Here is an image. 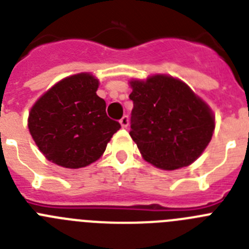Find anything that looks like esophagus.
Wrapping results in <instances>:
<instances>
[{
  "label": "esophagus",
  "instance_id": "esophagus-1",
  "mask_svg": "<svg viewBox=\"0 0 249 249\" xmlns=\"http://www.w3.org/2000/svg\"><path fill=\"white\" fill-rule=\"evenodd\" d=\"M120 123L121 126H122V128H127V127H128V117H127V116H123L120 120Z\"/></svg>",
  "mask_w": 249,
  "mask_h": 249
}]
</instances>
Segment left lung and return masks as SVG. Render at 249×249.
Wrapping results in <instances>:
<instances>
[{
	"label": "left lung",
	"instance_id": "8db88e82",
	"mask_svg": "<svg viewBox=\"0 0 249 249\" xmlns=\"http://www.w3.org/2000/svg\"><path fill=\"white\" fill-rule=\"evenodd\" d=\"M129 136L148 163L166 171L190 166L214 132L212 109L181 80L167 74L129 81Z\"/></svg>",
	"mask_w": 249,
	"mask_h": 249
}]
</instances>
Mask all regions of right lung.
<instances>
[{"label": "right lung", "mask_w": 249, "mask_h": 249, "mask_svg": "<svg viewBox=\"0 0 249 249\" xmlns=\"http://www.w3.org/2000/svg\"><path fill=\"white\" fill-rule=\"evenodd\" d=\"M92 73L66 77L36 101L28 114V129L46 158L66 168L93 163L106 151L121 124L107 117Z\"/></svg>", "instance_id": "1"}]
</instances>
